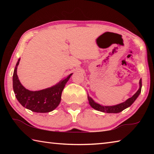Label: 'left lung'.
Masks as SVG:
<instances>
[{
    "label": "left lung",
    "instance_id": "left-lung-1",
    "mask_svg": "<svg viewBox=\"0 0 154 154\" xmlns=\"http://www.w3.org/2000/svg\"><path fill=\"white\" fill-rule=\"evenodd\" d=\"M141 87L142 80L140 79L139 81V90H137V92L135 93L132 97L128 99V100H126L125 102L113 106H103L102 105H100V104L94 102V100L92 98L90 97V96H88V100H89V104L90 106H92L93 109H96V110L107 113H118L124 110L125 109L129 107L130 105H132V104L136 100V99L140 94V92H141Z\"/></svg>",
    "mask_w": 154,
    "mask_h": 154
}]
</instances>
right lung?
I'll return each mask as SVG.
<instances>
[{
  "label": "right lung",
  "mask_w": 154,
  "mask_h": 154,
  "mask_svg": "<svg viewBox=\"0 0 154 154\" xmlns=\"http://www.w3.org/2000/svg\"><path fill=\"white\" fill-rule=\"evenodd\" d=\"M15 65L13 75V88L17 100L24 107L36 113H48L54 110L61 100L62 90L72 73L51 88L39 91H30L23 86L17 75V66Z\"/></svg>",
  "instance_id": "add662e5"
}]
</instances>
